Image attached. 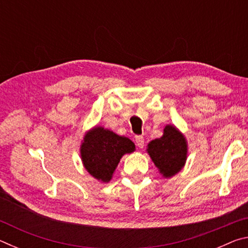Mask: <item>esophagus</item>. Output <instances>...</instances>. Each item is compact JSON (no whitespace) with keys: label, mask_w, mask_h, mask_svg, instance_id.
Here are the masks:
<instances>
[{"label":"esophagus","mask_w":248,"mask_h":248,"mask_svg":"<svg viewBox=\"0 0 248 248\" xmlns=\"http://www.w3.org/2000/svg\"><path fill=\"white\" fill-rule=\"evenodd\" d=\"M136 143H137L138 146H139V148L142 149L144 146V138L142 136H137L136 137Z\"/></svg>","instance_id":"esophagus-1"}]
</instances>
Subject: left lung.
<instances>
[{"label":"left lung","mask_w":248,"mask_h":248,"mask_svg":"<svg viewBox=\"0 0 248 248\" xmlns=\"http://www.w3.org/2000/svg\"><path fill=\"white\" fill-rule=\"evenodd\" d=\"M146 151L159 173L170 178L177 174L186 163L187 141L177 128L167 124L163 136L151 141Z\"/></svg>","instance_id":"1"}]
</instances>
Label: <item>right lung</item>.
<instances>
[{
	"mask_svg": "<svg viewBox=\"0 0 248 248\" xmlns=\"http://www.w3.org/2000/svg\"><path fill=\"white\" fill-rule=\"evenodd\" d=\"M81 157L85 170L103 183L110 182L120 158L136 150L133 142L103 127L87 131L81 144Z\"/></svg>",
	"mask_w": 248,
	"mask_h": 248,
	"instance_id": "obj_1",
	"label": "right lung"
}]
</instances>
